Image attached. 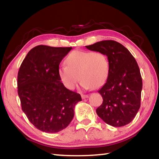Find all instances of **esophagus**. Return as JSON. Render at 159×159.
Returning a JSON list of instances; mask_svg holds the SVG:
<instances>
[{"mask_svg": "<svg viewBox=\"0 0 159 159\" xmlns=\"http://www.w3.org/2000/svg\"><path fill=\"white\" fill-rule=\"evenodd\" d=\"M81 97L83 99H85V98H88V95H81Z\"/></svg>", "mask_w": 159, "mask_h": 159, "instance_id": "1", "label": "esophagus"}]
</instances>
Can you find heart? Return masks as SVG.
I'll return each mask as SVG.
<instances>
[{
	"label": "heart",
	"instance_id": "b5f03b06",
	"mask_svg": "<svg viewBox=\"0 0 159 159\" xmlns=\"http://www.w3.org/2000/svg\"><path fill=\"white\" fill-rule=\"evenodd\" d=\"M67 66L61 65L58 74L68 89L76 87L79 78L85 89L98 88L108 79L110 64L106 54L102 52L74 50L67 56Z\"/></svg>",
	"mask_w": 159,
	"mask_h": 159
}]
</instances>
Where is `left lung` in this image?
Here are the masks:
<instances>
[{
	"mask_svg": "<svg viewBox=\"0 0 159 159\" xmlns=\"http://www.w3.org/2000/svg\"><path fill=\"white\" fill-rule=\"evenodd\" d=\"M85 47L106 54L110 64L108 79L98 90L103 102L96 109L97 114L114 127L128 124L140 107L142 80L135 59L127 48L111 40Z\"/></svg>",
	"mask_w": 159,
	"mask_h": 159,
	"instance_id": "left-lung-1",
	"label": "left lung"
}]
</instances>
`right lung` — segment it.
<instances>
[{
    "label": "right lung",
    "instance_id": "right-lung-1",
    "mask_svg": "<svg viewBox=\"0 0 159 159\" xmlns=\"http://www.w3.org/2000/svg\"><path fill=\"white\" fill-rule=\"evenodd\" d=\"M71 49L38 45L28 52L18 71L22 111L35 127L45 133L66 128L73 119L75 106L82 100L80 94L67 89L58 74L61 61Z\"/></svg>",
    "mask_w": 159,
    "mask_h": 159
}]
</instances>
